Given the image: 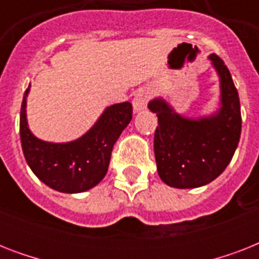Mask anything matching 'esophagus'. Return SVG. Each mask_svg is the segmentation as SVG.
<instances>
[{"mask_svg":"<svg viewBox=\"0 0 259 259\" xmlns=\"http://www.w3.org/2000/svg\"><path fill=\"white\" fill-rule=\"evenodd\" d=\"M150 99V93L148 90H138L136 95L133 98V106H134V111H140V110L145 109L148 102Z\"/></svg>","mask_w":259,"mask_h":259,"instance_id":"34e87169","label":"esophagus"}]
</instances>
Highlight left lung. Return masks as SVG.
I'll return each instance as SVG.
<instances>
[{
    "label": "left lung",
    "instance_id": "left-lung-1",
    "mask_svg": "<svg viewBox=\"0 0 259 259\" xmlns=\"http://www.w3.org/2000/svg\"><path fill=\"white\" fill-rule=\"evenodd\" d=\"M221 76L222 107L201 119L180 117L161 99L149 109L156 113L154 154L158 175L175 188H197L215 180L231 161L241 138L239 95L229 68L218 55H209Z\"/></svg>",
    "mask_w": 259,
    "mask_h": 259
}]
</instances>
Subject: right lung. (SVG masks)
<instances>
[{
	"mask_svg": "<svg viewBox=\"0 0 259 259\" xmlns=\"http://www.w3.org/2000/svg\"><path fill=\"white\" fill-rule=\"evenodd\" d=\"M26 89L20 114L22 152L30 169L51 188L76 193L93 188L105 177L114 144L133 118L130 102L110 106L94 127L76 141L52 144L38 140L28 129L25 117Z\"/></svg>",
	"mask_w": 259,
	"mask_h": 259,
	"instance_id": "obj_1",
	"label": "right lung"
}]
</instances>
